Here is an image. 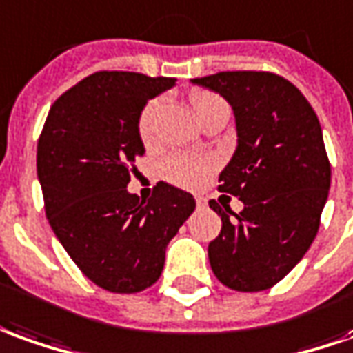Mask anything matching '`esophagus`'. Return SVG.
<instances>
[{
  "mask_svg": "<svg viewBox=\"0 0 353 353\" xmlns=\"http://www.w3.org/2000/svg\"><path fill=\"white\" fill-rule=\"evenodd\" d=\"M205 203H208V201H205L203 196H196V205H198V208H205Z\"/></svg>",
  "mask_w": 353,
  "mask_h": 353,
  "instance_id": "34e87169",
  "label": "esophagus"
}]
</instances>
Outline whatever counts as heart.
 <instances>
[{
    "instance_id": "heart-1",
    "label": "heart",
    "mask_w": 353,
    "mask_h": 353,
    "mask_svg": "<svg viewBox=\"0 0 353 353\" xmlns=\"http://www.w3.org/2000/svg\"><path fill=\"white\" fill-rule=\"evenodd\" d=\"M215 103H223V99L209 94L200 92L192 96V105L196 109L198 117H201L209 107ZM163 111H165V98L152 99L144 107L140 121H138V130L140 138L145 145H153L159 136V121H161ZM215 169V163L209 157H198V155H186V153H172L161 165V174L172 184H179L184 188H198L208 181L211 171Z\"/></svg>"
}]
</instances>
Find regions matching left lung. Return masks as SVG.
Listing matches in <instances>:
<instances>
[{
    "mask_svg": "<svg viewBox=\"0 0 353 353\" xmlns=\"http://www.w3.org/2000/svg\"><path fill=\"white\" fill-rule=\"evenodd\" d=\"M192 82L221 94L236 119V152L219 174V190L244 209L236 215L209 201L223 221L209 242V263L228 288L261 292L292 271L319 230L330 188L319 119L302 92L274 72L227 70Z\"/></svg>",
    "mask_w": 353,
    "mask_h": 353,
    "instance_id": "1",
    "label": "left lung"
}]
</instances>
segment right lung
<instances>
[{
	"instance_id": "right-lung-1",
	"label": "right lung",
	"mask_w": 353,
	"mask_h": 353,
	"mask_svg": "<svg viewBox=\"0 0 353 353\" xmlns=\"http://www.w3.org/2000/svg\"><path fill=\"white\" fill-rule=\"evenodd\" d=\"M176 79L99 70L51 105L38 140V179L51 228L99 288L142 292L161 276L165 250L196 208L192 194L157 182L150 200L126 190L144 155L138 121Z\"/></svg>"
}]
</instances>
